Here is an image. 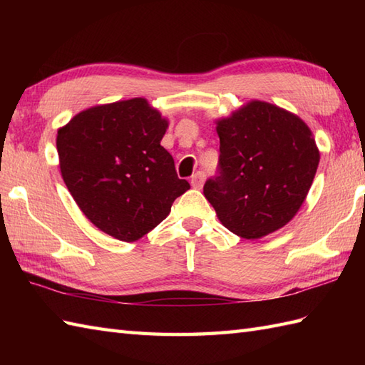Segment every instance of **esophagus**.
<instances>
[{
    "label": "esophagus",
    "mask_w": 365,
    "mask_h": 365,
    "mask_svg": "<svg viewBox=\"0 0 365 365\" xmlns=\"http://www.w3.org/2000/svg\"><path fill=\"white\" fill-rule=\"evenodd\" d=\"M202 183H204V173H196L195 175L191 177V187L200 190L202 188Z\"/></svg>",
    "instance_id": "34e87169"
}]
</instances>
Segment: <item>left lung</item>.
Here are the masks:
<instances>
[{"label":"left lung","instance_id":"obj_1","mask_svg":"<svg viewBox=\"0 0 365 365\" xmlns=\"http://www.w3.org/2000/svg\"><path fill=\"white\" fill-rule=\"evenodd\" d=\"M220 175L204 196L232 234L257 240L298 213L319 168L320 150L297 114L251 100L216 120Z\"/></svg>","mask_w":365,"mask_h":365}]
</instances>
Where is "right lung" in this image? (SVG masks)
I'll return each instance as SVG.
<instances>
[{"instance_id":"right-lung-1","label":"right lung","mask_w":365,"mask_h":365,"mask_svg":"<svg viewBox=\"0 0 365 365\" xmlns=\"http://www.w3.org/2000/svg\"><path fill=\"white\" fill-rule=\"evenodd\" d=\"M169 122L143 97L96 105L58 130L59 169L84 216L120 242H136L190 190L160 143Z\"/></svg>"}]
</instances>
